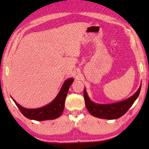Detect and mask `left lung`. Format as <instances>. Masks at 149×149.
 Listing matches in <instances>:
<instances>
[{
    "mask_svg": "<svg viewBox=\"0 0 149 149\" xmlns=\"http://www.w3.org/2000/svg\"><path fill=\"white\" fill-rule=\"evenodd\" d=\"M141 87V84H140V86L136 92L129 99L121 102L109 104H99L92 102L90 99L84 88V98L85 105L88 111L93 116L103 119H117L124 115L133 104L139 96Z\"/></svg>",
    "mask_w": 149,
    "mask_h": 149,
    "instance_id": "8db88e82",
    "label": "left lung"
}]
</instances>
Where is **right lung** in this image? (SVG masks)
<instances>
[{"instance_id": "obj_1", "label": "right lung", "mask_w": 149, "mask_h": 149, "mask_svg": "<svg viewBox=\"0 0 149 149\" xmlns=\"http://www.w3.org/2000/svg\"><path fill=\"white\" fill-rule=\"evenodd\" d=\"M74 81V79L70 78L66 79L60 90L56 97L50 104L40 108L37 109H27L21 106L13 99L19 110L26 118L43 121L47 120H54L61 116L65 107V101L67 95L68 91L70 85Z\"/></svg>"}]
</instances>
